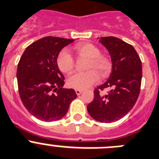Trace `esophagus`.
Here are the masks:
<instances>
[{
    "label": "esophagus",
    "instance_id": "obj_1",
    "mask_svg": "<svg viewBox=\"0 0 159 159\" xmlns=\"http://www.w3.org/2000/svg\"><path fill=\"white\" fill-rule=\"evenodd\" d=\"M75 92H76V94L78 95V96H79V95H81V93H83L82 90H80V89H76L75 90Z\"/></svg>",
    "mask_w": 159,
    "mask_h": 159
}]
</instances>
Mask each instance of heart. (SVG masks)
I'll use <instances>...</instances> for the list:
<instances>
[{"mask_svg": "<svg viewBox=\"0 0 159 159\" xmlns=\"http://www.w3.org/2000/svg\"><path fill=\"white\" fill-rule=\"evenodd\" d=\"M75 51L80 56L89 59L88 69L85 73H75L67 78V85L70 88L84 90L92 86L99 80V74L102 78H107L111 72L112 63L111 59L102 56L101 52L96 45L90 43L78 44ZM58 67L63 73H70L75 67V60L70 53L66 49L62 50L57 57Z\"/></svg>", "mask_w": 159, "mask_h": 159, "instance_id": "b5f03b06", "label": "heart"}]
</instances>
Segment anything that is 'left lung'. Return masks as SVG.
Returning <instances> with one entry per match:
<instances>
[{
    "instance_id": "obj_1",
    "label": "left lung",
    "mask_w": 159,
    "mask_h": 159,
    "mask_svg": "<svg viewBox=\"0 0 159 159\" xmlns=\"http://www.w3.org/2000/svg\"><path fill=\"white\" fill-rule=\"evenodd\" d=\"M100 42L108 50L112 71L104 84L94 90V100L87 106L89 114L100 122L121 119L136 103L140 92L142 63L133 46L115 37H102ZM110 88L108 94L100 91Z\"/></svg>"
}]
</instances>
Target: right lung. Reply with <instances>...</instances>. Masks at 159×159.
<instances>
[{"instance_id": "add662e5", "label": "right lung", "mask_w": 159, "mask_h": 159, "mask_svg": "<svg viewBox=\"0 0 159 159\" xmlns=\"http://www.w3.org/2000/svg\"><path fill=\"white\" fill-rule=\"evenodd\" d=\"M74 39L45 37L30 44L17 66L18 88L23 105L44 121L61 119L77 97L72 89H63L64 76L57 65L59 53Z\"/></svg>"}]
</instances>
